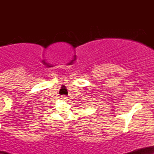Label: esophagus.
<instances>
[{
	"instance_id": "34e87169",
	"label": "esophagus",
	"mask_w": 154,
	"mask_h": 154,
	"mask_svg": "<svg viewBox=\"0 0 154 154\" xmlns=\"http://www.w3.org/2000/svg\"><path fill=\"white\" fill-rule=\"evenodd\" d=\"M61 98V100H67V98H66V97H65V96H62Z\"/></svg>"
}]
</instances>
